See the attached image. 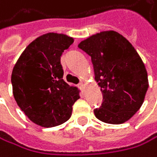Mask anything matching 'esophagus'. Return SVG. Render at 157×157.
<instances>
[{"instance_id": "34e87169", "label": "esophagus", "mask_w": 157, "mask_h": 157, "mask_svg": "<svg viewBox=\"0 0 157 157\" xmlns=\"http://www.w3.org/2000/svg\"><path fill=\"white\" fill-rule=\"evenodd\" d=\"M78 86H79V88L82 90H85V84H84L83 82H81L80 84H79V85H78Z\"/></svg>"}]
</instances>
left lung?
Listing matches in <instances>:
<instances>
[{
    "mask_svg": "<svg viewBox=\"0 0 157 157\" xmlns=\"http://www.w3.org/2000/svg\"><path fill=\"white\" fill-rule=\"evenodd\" d=\"M92 58L94 80L103 94V102L94 110L106 124H121L142 106L149 88L145 64L132 44L115 31L100 32L78 44Z\"/></svg>",
    "mask_w": 157,
    "mask_h": 157,
    "instance_id": "left-lung-1",
    "label": "left lung"
}]
</instances>
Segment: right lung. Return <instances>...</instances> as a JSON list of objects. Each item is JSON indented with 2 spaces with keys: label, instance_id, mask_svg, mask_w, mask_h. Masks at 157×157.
Here are the masks:
<instances>
[{
  "label": "right lung",
  "instance_id": "add662e5",
  "mask_svg": "<svg viewBox=\"0 0 157 157\" xmlns=\"http://www.w3.org/2000/svg\"><path fill=\"white\" fill-rule=\"evenodd\" d=\"M73 37L48 33L32 41L20 55L12 74V93L17 105L33 123L42 127L69 120L72 105L80 98L77 87L64 82L63 52Z\"/></svg>",
  "mask_w": 157,
  "mask_h": 157
}]
</instances>
